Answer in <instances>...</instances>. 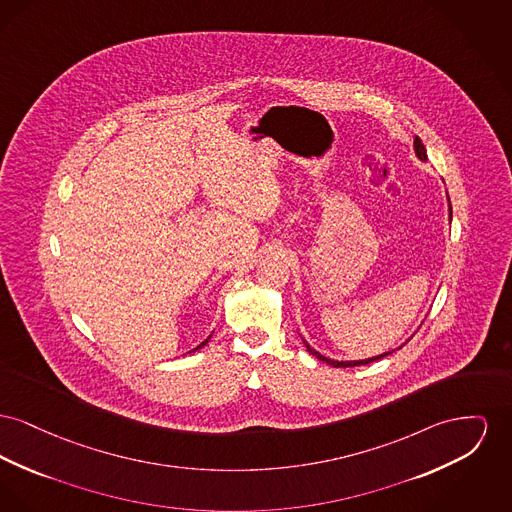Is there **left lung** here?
Masks as SVG:
<instances>
[{"instance_id": "obj_1", "label": "left lung", "mask_w": 512, "mask_h": 512, "mask_svg": "<svg viewBox=\"0 0 512 512\" xmlns=\"http://www.w3.org/2000/svg\"><path fill=\"white\" fill-rule=\"evenodd\" d=\"M414 151H416V156L420 158L421 162H425L427 160V151H425V147H423V143H421L420 137H416L414 139ZM449 216L452 218V209L451 205H449ZM305 342V340H303ZM305 348H307V352L311 354V356H315L317 360L325 361V363H329L332 367H356V365H367V363H371V361L381 360V358H385V356H389L392 352H385V354H379V356H373V358H367V360H354V361H336L331 360V358H327V356H323V354H319L317 350H313L307 342H305ZM402 348V346H400Z\"/></svg>"}]
</instances>
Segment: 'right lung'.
<instances>
[{"instance_id":"obj_1","label":"right lung","mask_w":512,"mask_h":512,"mask_svg":"<svg viewBox=\"0 0 512 512\" xmlns=\"http://www.w3.org/2000/svg\"><path fill=\"white\" fill-rule=\"evenodd\" d=\"M209 338H211V336H209ZM209 338H207V340H205V342H201V344H199V346H197V348H195V350H199V348H203V346H205V344H207V342H209ZM195 350H191V352H195Z\"/></svg>"}]
</instances>
